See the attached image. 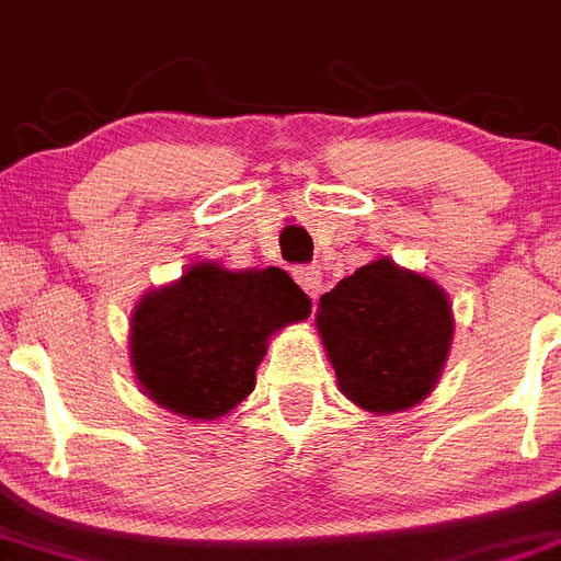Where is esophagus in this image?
<instances>
[{
    "mask_svg": "<svg viewBox=\"0 0 561 561\" xmlns=\"http://www.w3.org/2000/svg\"><path fill=\"white\" fill-rule=\"evenodd\" d=\"M293 279L299 282V285L305 287L307 296H312V299H316L318 293H321V287H324V279H321V271L318 268H296L293 271Z\"/></svg>",
    "mask_w": 561,
    "mask_h": 561,
    "instance_id": "34e87169",
    "label": "esophagus"
}]
</instances>
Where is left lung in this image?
<instances>
[{
	"instance_id": "1",
	"label": "left lung",
	"mask_w": 561,
	"mask_h": 561,
	"mask_svg": "<svg viewBox=\"0 0 561 561\" xmlns=\"http://www.w3.org/2000/svg\"><path fill=\"white\" fill-rule=\"evenodd\" d=\"M316 330L343 397L386 416L419 405L436 388L456 316L438 282L377 256L321 296Z\"/></svg>"
}]
</instances>
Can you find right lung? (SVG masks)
Listing matches in <instances>:
<instances>
[{
    "mask_svg": "<svg viewBox=\"0 0 561 561\" xmlns=\"http://www.w3.org/2000/svg\"><path fill=\"white\" fill-rule=\"evenodd\" d=\"M310 296L282 268L195 262L136 301L130 368L150 400L190 422L229 416L254 391L268 341L310 316Z\"/></svg>",
    "mask_w": 561,
    "mask_h": 561,
    "instance_id": "1",
    "label": "right lung"
}]
</instances>
